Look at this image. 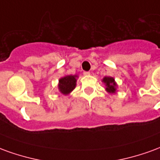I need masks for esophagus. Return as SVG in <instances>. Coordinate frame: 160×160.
Returning a JSON list of instances; mask_svg holds the SVG:
<instances>
[{
	"label": "esophagus",
	"instance_id": "esophagus-1",
	"mask_svg": "<svg viewBox=\"0 0 160 160\" xmlns=\"http://www.w3.org/2000/svg\"><path fill=\"white\" fill-rule=\"evenodd\" d=\"M83 74L84 75H89V74H90V72H84Z\"/></svg>",
	"mask_w": 160,
	"mask_h": 160
}]
</instances>
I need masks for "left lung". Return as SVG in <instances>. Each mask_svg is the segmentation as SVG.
<instances>
[{
    "label": "left lung",
    "instance_id": "obj_1",
    "mask_svg": "<svg viewBox=\"0 0 160 160\" xmlns=\"http://www.w3.org/2000/svg\"><path fill=\"white\" fill-rule=\"evenodd\" d=\"M102 82L105 85V91L108 93L115 94L118 92V84L113 77L105 76L103 78Z\"/></svg>",
    "mask_w": 160,
    "mask_h": 160
}]
</instances>
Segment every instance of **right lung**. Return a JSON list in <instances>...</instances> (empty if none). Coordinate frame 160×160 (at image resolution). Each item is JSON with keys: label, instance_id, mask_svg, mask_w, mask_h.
I'll list each match as a JSON object with an SVG mask.
<instances>
[{"label": "right lung", "instance_id": "right-lung-1", "mask_svg": "<svg viewBox=\"0 0 160 160\" xmlns=\"http://www.w3.org/2000/svg\"><path fill=\"white\" fill-rule=\"evenodd\" d=\"M79 76L77 74L74 75H65L59 79L58 82V90L62 95H68L76 87L77 79Z\"/></svg>", "mask_w": 160, "mask_h": 160}]
</instances>
